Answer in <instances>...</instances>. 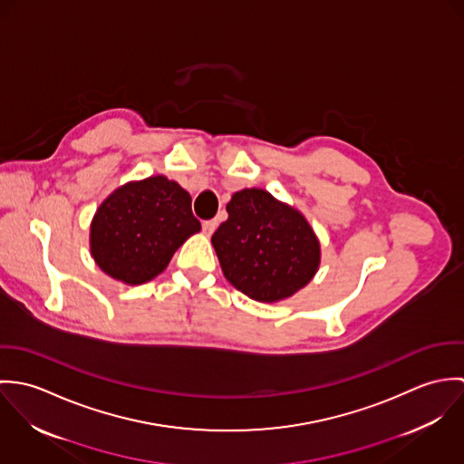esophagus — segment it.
<instances>
[{
    "label": "esophagus",
    "instance_id": "esophagus-1",
    "mask_svg": "<svg viewBox=\"0 0 464 464\" xmlns=\"http://www.w3.org/2000/svg\"><path fill=\"white\" fill-rule=\"evenodd\" d=\"M216 225H218L216 219H207V221L201 223V228H203V232H205L207 236H210V234L216 230Z\"/></svg>",
    "mask_w": 464,
    "mask_h": 464
}]
</instances>
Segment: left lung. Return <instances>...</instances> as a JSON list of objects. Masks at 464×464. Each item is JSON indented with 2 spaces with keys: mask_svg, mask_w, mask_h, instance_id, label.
<instances>
[{
  "mask_svg": "<svg viewBox=\"0 0 464 464\" xmlns=\"http://www.w3.org/2000/svg\"><path fill=\"white\" fill-rule=\"evenodd\" d=\"M212 236L227 280L259 302L295 295L314 276L320 243L305 218L265 189H243Z\"/></svg>",
  "mask_w": 464,
  "mask_h": 464,
  "instance_id": "8db88e82",
  "label": "left lung"
}]
</instances>
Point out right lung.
<instances>
[{
  "mask_svg": "<svg viewBox=\"0 0 464 464\" xmlns=\"http://www.w3.org/2000/svg\"><path fill=\"white\" fill-rule=\"evenodd\" d=\"M201 225L191 197L166 177L127 184L105 199L91 225V252L107 275L144 284L164 271Z\"/></svg>",
  "mask_w": 464,
  "mask_h": 464,
  "instance_id": "obj_1",
  "label": "right lung"
}]
</instances>
